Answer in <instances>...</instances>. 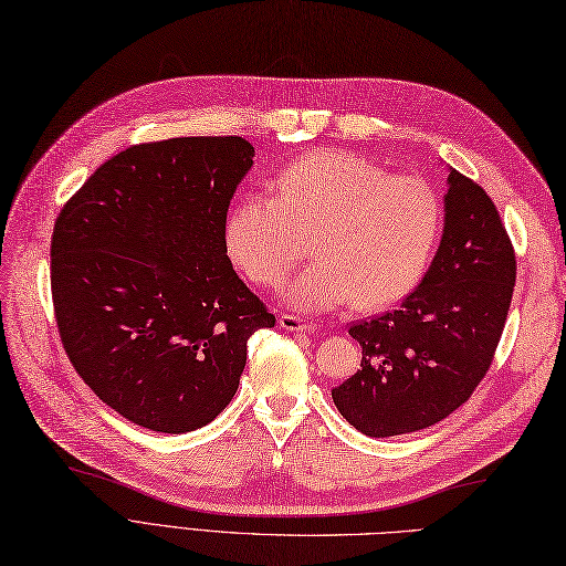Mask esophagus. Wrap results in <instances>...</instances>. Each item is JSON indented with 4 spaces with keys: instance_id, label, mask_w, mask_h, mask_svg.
<instances>
[{
    "instance_id": "obj_1",
    "label": "esophagus",
    "mask_w": 566,
    "mask_h": 566,
    "mask_svg": "<svg viewBox=\"0 0 566 566\" xmlns=\"http://www.w3.org/2000/svg\"><path fill=\"white\" fill-rule=\"evenodd\" d=\"M279 325H281L283 331H287V333H314L316 331V325L306 323L304 318L293 316V314H281L279 316Z\"/></svg>"
}]
</instances>
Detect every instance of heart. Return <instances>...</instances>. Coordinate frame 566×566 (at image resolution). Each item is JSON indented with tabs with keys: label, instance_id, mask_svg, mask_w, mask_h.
<instances>
[{
	"label": "heart",
	"instance_id": "heart-1",
	"mask_svg": "<svg viewBox=\"0 0 566 566\" xmlns=\"http://www.w3.org/2000/svg\"><path fill=\"white\" fill-rule=\"evenodd\" d=\"M443 227L437 188L416 175L347 150H318L285 165L273 196H241L224 221V248L238 271L279 285L312 235L314 262L290 279L283 300L304 314L382 310L406 297L430 266Z\"/></svg>",
	"mask_w": 566,
	"mask_h": 566
}]
</instances>
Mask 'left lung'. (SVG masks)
Listing matches in <instances>:
<instances>
[{
    "label": "left lung",
    "mask_w": 566,
    "mask_h": 566,
    "mask_svg": "<svg viewBox=\"0 0 566 566\" xmlns=\"http://www.w3.org/2000/svg\"><path fill=\"white\" fill-rule=\"evenodd\" d=\"M443 233L420 285L399 310L358 321L361 370L333 389L337 410L368 437L424 430L484 378L515 287L517 262L486 191L449 167Z\"/></svg>",
    "instance_id": "1"
}]
</instances>
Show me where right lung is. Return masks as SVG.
<instances>
[{
  "label": "right lung",
  "instance_id": "obj_1",
  "mask_svg": "<svg viewBox=\"0 0 566 566\" xmlns=\"http://www.w3.org/2000/svg\"><path fill=\"white\" fill-rule=\"evenodd\" d=\"M252 158L243 136L132 146L56 219L51 295L63 349L101 401L146 430L212 422L241 382L250 335L276 323L224 248Z\"/></svg>",
  "mask_w": 566,
  "mask_h": 566
}]
</instances>
